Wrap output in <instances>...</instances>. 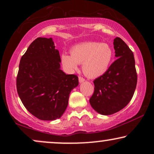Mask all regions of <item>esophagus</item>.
<instances>
[{"mask_svg": "<svg viewBox=\"0 0 154 154\" xmlns=\"http://www.w3.org/2000/svg\"><path fill=\"white\" fill-rule=\"evenodd\" d=\"M79 82L80 83H82L83 82H85V79L82 77H79Z\"/></svg>", "mask_w": 154, "mask_h": 154, "instance_id": "obj_1", "label": "esophagus"}]
</instances>
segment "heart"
Segmentation results:
<instances>
[{"instance_id":"heart-1","label":"heart","mask_w":154,"mask_h":154,"mask_svg":"<svg viewBox=\"0 0 154 154\" xmlns=\"http://www.w3.org/2000/svg\"><path fill=\"white\" fill-rule=\"evenodd\" d=\"M71 55L62 54L61 61L63 66L69 71L77 69L82 63V71L89 77L103 75L110 66L113 51L106 43L84 42L72 48Z\"/></svg>"}]
</instances>
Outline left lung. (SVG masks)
Listing matches in <instances>:
<instances>
[{
    "mask_svg": "<svg viewBox=\"0 0 154 154\" xmlns=\"http://www.w3.org/2000/svg\"><path fill=\"white\" fill-rule=\"evenodd\" d=\"M117 59L103 75L94 80V93L90 103L102 115H111L124 109L135 93L137 72L132 51L119 38L114 40Z\"/></svg>",
    "mask_w": 154,
    "mask_h": 154,
    "instance_id": "1",
    "label": "left lung"
}]
</instances>
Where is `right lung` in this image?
Instances as JSON below:
<instances>
[{
    "label": "right lung",
    "instance_id": "1",
    "mask_svg": "<svg viewBox=\"0 0 154 154\" xmlns=\"http://www.w3.org/2000/svg\"><path fill=\"white\" fill-rule=\"evenodd\" d=\"M60 63L51 38L35 39L21 58L17 93L24 107L39 119H59L66 111L70 93L79 85L77 76L66 75Z\"/></svg>",
    "mask_w": 154,
    "mask_h": 154
}]
</instances>
